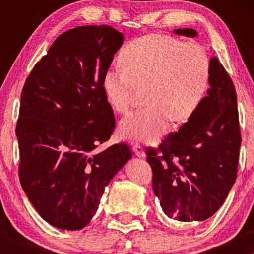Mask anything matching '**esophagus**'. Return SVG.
<instances>
[{
    "label": "esophagus",
    "instance_id": "1",
    "mask_svg": "<svg viewBox=\"0 0 254 254\" xmlns=\"http://www.w3.org/2000/svg\"><path fill=\"white\" fill-rule=\"evenodd\" d=\"M133 151L136 154L137 157H144V151L142 145H140L139 143H134L133 144Z\"/></svg>",
    "mask_w": 254,
    "mask_h": 254
}]
</instances>
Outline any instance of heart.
<instances>
[{
  "label": "heart",
  "mask_w": 254,
  "mask_h": 254,
  "mask_svg": "<svg viewBox=\"0 0 254 254\" xmlns=\"http://www.w3.org/2000/svg\"><path fill=\"white\" fill-rule=\"evenodd\" d=\"M121 68H110L102 80L112 109L124 113L134 89L143 88L142 109L120 123L121 135L151 143L168 130L171 120L184 123L194 115L207 94L212 77L208 53L197 42H182L152 33L131 41L119 58Z\"/></svg>",
  "instance_id": "heart-1"
}]
</instances>
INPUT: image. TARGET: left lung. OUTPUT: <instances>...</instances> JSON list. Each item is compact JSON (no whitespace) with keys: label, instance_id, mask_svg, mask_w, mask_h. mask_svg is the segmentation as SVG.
Here are the masks:
<instances>
[{"label":"left lung","instance_id":"left-lung-1","mask_svg":"<svg viewBox=\"0 0 254 254\" xmlns=\"http://www.w3.org/2000/svg\"><path fill=\"white\" fill-rule=\"evenodd\" d=\"M174 32L197 36L194 29ZM210 64V88L199 109L157 149H145L154 195L170 220L200 222L213 216L238 174L242 137L235 87L216 57Z\"/></svg>","mask_w":254,"mask_h":254}]
</instances>
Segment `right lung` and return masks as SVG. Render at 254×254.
I'll return each mask as SVG.
<instances>
[{"label": "right lung", "instance_id": "obj_1", "mask_svg": "<svg viewBox=\"0 0 254 254\" xmlns=\"http://www.w3.org/2000/svg\"><path fill=\"white\" fill-rule=\"evenodd\" d=\"M123 39L110 25L64 32L21 93L20 183L40 216L58 229L89 224L105 186L132 157L127 143L96 150L115 128L102 80Z\"/></svg>", "mask_w": 254, "mask_h": 254}]
</instances>
